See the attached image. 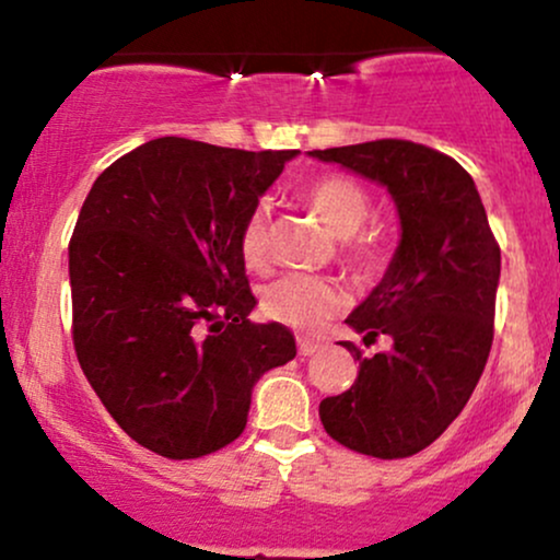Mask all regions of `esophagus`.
<instances>
[{
	"label": "esophagus",
	"mask_w": 560,
	"mask_h": 560,
	"mask_svg": "<svg viewBox=\"0 0 560 560\" xmlns=\"http://www.w3.org/2000/svg\"><path fill=\"white\" fill-rule=\"evenodd\" d=\"M318 350H320V345H318V342H311V339H300V342H298V352H300L302 358L316 355Z\"/></svg>",
	"instance_id": "esophagus-1"
}]
</instances>
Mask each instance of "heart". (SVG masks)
Here are the masks:
<instances>
[{
  "label": "heart",
  "instance_id": "obj_1",
  "mask_svg": "<svg viewBox=\"0 0 560 560\" xmlns=\"http://www.w3.org/2000/svg\"><path fill=\"white\" fill-rule=\"evenodd\" d=\"M302 199L324 226L339 240V258L358 279H371L384 260L376 231H361L374 213L369 189L347 176H320L302 189ZM242 258L260 271L271 258V210L255 205L240 231ZM342 305L339 289L316 276H284L262 298V307L273 320L302 334H316Z\"/></svg>",
  "mask_w": 560,
  "mask_h": 560
}]
</instances>
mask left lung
Returning a JSON list of instances; mask_svg holds the SVG:
<instances>
[{
    "mask_svg": "<svg viewBox=\"0 0 560 560\" xmlns=\"http://www.w3.org/2000/svg\"><path fill=\"white\" fill-rule=\"evenodd\" d=\"M307 155L387 186L400 215L387 273L345 320L365 345L387 337L389 350L365 358L342 345L361 371L320 400V423L355 453L408 458L458 419L485 371L500 247L474 178L432 147L378 139Z\"/></svg>",
    "mask_w": 560,
    "mask_h": 560,
    "instance_id": "8db88e82",
    "label": "left lung"
}]
</instances>
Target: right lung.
<instances>
[{"label": "right lung", "instance_id": "right-lung-1", "mask_svg": "<svg viewBox=\"0 0 560 560\" xmlns=\"http://www.w3.org/2000/svg\"><path fill=\"white\" fill-rule=\"evenodd\" d=\"M298 150L182 137L118 158L83 199L68 247L73 345L107 413L163 458H202L247 427L255 382L298 355L253 324L240 231Z\"/></svg>", "mask_w": 560, "mask_h": 560}]
</instances>
